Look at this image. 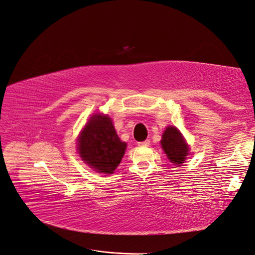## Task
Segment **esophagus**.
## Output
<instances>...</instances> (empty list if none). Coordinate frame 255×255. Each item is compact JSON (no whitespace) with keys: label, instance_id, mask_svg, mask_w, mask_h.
I'll use <instances>...</instances> for the list:
<instances>
[{"label":"esophagus","instance_id":"1","mask_svg":"<svg viewBox=\"0 0 255 255\" xmlns=\"http://www.w3.org/2000/svg\"><path fill=\"white\" fill-rule=\"evenodd\" d=\"M149 144H150V142L148 139L143 140V142H138V146H149Z\"/></svg>","mask_w":255,"mask_h":255}]
</instances>
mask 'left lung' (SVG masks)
Here are the masks:
<instances>
[{"instance_id":"left-lung-1","label":"left lung","mask_w":255,"mask_h":255,"mask_svg":"<svg viewBox=\"0 0 255 255\" xmlns=\"http://www.w3.org/2000/svg\"><path fill=\"white\" fill-rule=\"evenodd\" d=\"M160 144L168 159L173 165L179 166L183 163L190 152V148L184 137L175 127H168L162 133Z\"/></svg>"}]
</instances>
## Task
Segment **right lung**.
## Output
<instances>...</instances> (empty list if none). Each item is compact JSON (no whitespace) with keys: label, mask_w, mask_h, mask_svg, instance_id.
I'll return each instance as SVG.
<instances>
[{"label":"right lung","mask_w":255,"mask_h":255,"mask_svg":"<svg viewBox=\"0 0 255 255\" xmlns=\"http://www.w3.org/2000/svg\"><path fill=\"white\" fill-rule=\"evenodd\" d=\"M82 160L100 173H113L121 162L127 143L119 138L109 116L96 113L84 127L77 140Z\"/></svg>","instance_id":"add662e5"}]
</instances>
